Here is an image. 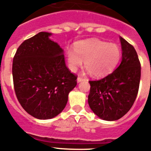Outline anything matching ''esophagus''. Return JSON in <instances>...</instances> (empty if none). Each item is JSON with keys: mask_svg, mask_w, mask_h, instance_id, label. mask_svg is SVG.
<instances>
[{"mask_svg": "<svg viewBox=\"0 0 151 151\" xmlns=\"http://www.w3.org/2000/svg\"><path fill=\"white\" fill-rule=\"evenodd\" d=\"M84 78H82V77H78V78H77V82H82V81H84Z\"/></svg>", "mask_w": 151, "mask_h": 151, "instance_id": "34e87169", "label": "esophagus"}]
</instances>
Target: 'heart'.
Returning <instances> with one entry per match:
<instances>
[{
	"label": "heart",
	"instance_id": "b5f03b06",
	"mask_svg": "<svg viewBox=\"0 0 151 151\" xmlns=\"http://www.w3.org/2000/svg\"><path fill=\"white\" fill-rule=\"evenodd\" d=\"M74 50L66 51L68 66L76 72L85 61L87 71L94 77H103L110 74L118 64L121 50L116 44L98 39L80 41L75 44Z\"/></svg>",
	"mask_w": 151,
	"mask_h": 151
}]
</instances>
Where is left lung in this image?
<instances>
[{
    "label": "left lung",
    "mask_w": 151,
    "mask_h": 151,
    "mask_svg": "<svg viewBox=\"0 0 151 151\" xmlns=\"http://www.w3.org/2000/svg\"><path fill=\"white\" fill-rule=\"evenodd\" d=\"M122 60L107 76L89 81L88 102L93 113L101 119L115 121L122 118L132 106L138 92L141 64L132 45L119 37Z\"/></svg>",
    "instance_id": "left-lung-1"
}]
</instances>
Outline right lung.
<instances>
[{"instance_id": "obj_1", "label": "right lung", "mask_w": 151, "mask_h": 151, "mask_svg": "<svg viewBox=\"0 0 151 151\" xmlns=\"http://www.w3.org/2000/svg\"><path fill=\"white\" fill-rule=\"evenodd\" d=\"M41 32L24 41L13 61V78L19 102L38 119L59 115L69 93L77 85L76 76L66 67L63 50Z\"/></svg>"}]
</instances>
